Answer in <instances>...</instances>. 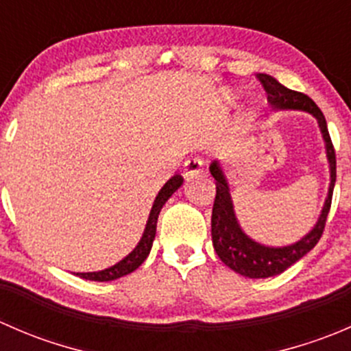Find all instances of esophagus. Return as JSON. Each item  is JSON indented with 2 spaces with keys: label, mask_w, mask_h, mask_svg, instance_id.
<instances>
[{
  "label": "esophagus",
  "mask_w": 351,
  "mask_h": 351,
  "mask_svg": "<svg viewBox=\"0 0 351 351\" xmlns=\"http://www.w3.org/2000/svg\"><path fill=\"white\" fill-rule=\"evenodd\" d=\"M202 171H204V161H202L200 158H197V156L189 158L185 161V165H183V176H185L186 180L200 175Z\"/></svg>",
  "instance_id": "1"
}]
</instances>
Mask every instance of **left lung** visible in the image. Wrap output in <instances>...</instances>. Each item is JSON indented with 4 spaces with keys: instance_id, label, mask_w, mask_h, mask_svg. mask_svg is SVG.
I'll return each mask as SVG.
<instances>
[{
    "instance_id": "left-lung-1",
    "label": "left lung",
    "mask_w": 351,
    "mask_h": 351,
    "mask_svg": "<svg viewBox=\"0 0 351 351\" xmlns=\"http://www.w3.org/2000/svg\"><path fill=\"white\" fill-rule=\"evenodd\" d=\"M258 80L263 84L265 91L268 95V101H270L274 110H302V112L316 117L321 134H323L324 144H326V156L329 162V190L316 226L302 239L289 244V246H265V244L253 241L250 236L244 234L238 219H236L228 178H226L219 161H212L208 169H210V175L215 180V200L214 208H212V243H214V250L226 267L247 278H268L282 274L316 246L321 236H323L324 226H326L328 212L329 207H331L332 189H335L336 182L335 147H332L331 137H329L326 119H324L319 107L307 95L289 90V88H285L284 84H280L275 77L268 76V74H258Z\"/></svg>"
}]
</instances>
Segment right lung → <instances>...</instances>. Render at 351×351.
Instances as JSON below:
<instances>
[{"instance_id": "obj_1", "label": "right lung", "mask_w": 351, "mask_h": 351, "mask_svg": "<svg viewBox=\"0 0 351 351\" xmlns=\"http://www.w3.org/2000/svg\"><path fill=\"white\" fill-rule=\"evenodd\" d=\"M183 178L180 175L171 176L168 182L165 183L159 193L156 195V200L153 204V208L149 212V219H147V224L146 229H144V234L141 238V241L137 243V246L127 254L123 260H120L119 263H115L113 267L105 268V270L100 271H88V274H76L77 277L81 278H86V280H95V282H110V280H115V278L123 277V275H129L132 274L134 270L141 267L144 263V260L147 258L149 254L151 247H153V241H154V236H156V224H158V215L161 212L162 205L168 202V198L176 192V190L182 186Z\"/></svg>"}]
</instances>
